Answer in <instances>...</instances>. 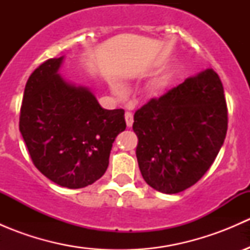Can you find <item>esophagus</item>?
<instances>
[{
  "label": "esophagus",
  "instance_id": "1",
  "mask_svg": "<svg viewBox=\"0 0 250 250\" xmlns=\"http://www.w3.org/2000/svg\"><path fill=\"white\" fill-rule=\"evenodd\" d=\"M125 123H127V127H132L133 125V115L132 112H125Z\"/></svg>",
  "mask_w": 250,
  "mask_h": 250
}]
</instances>
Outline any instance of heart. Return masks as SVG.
<instances>
[{
	"instance_id": "obj_1",
	"label": "heart",
	"mask_w": 250,
	"mask_h": 250,
	"mask_svg": "<svg viewBox=\"0 0 250 250\" xmlns=\"http://www.w3.org/2000/svg\"><path fill=\"white\" fill-rule=\"evenodd\" d=\"M115 88H116V90H117L118 93H122V92H123V87H122V85L116 84V85H115Z\"/></svg>"
}]
</instances>
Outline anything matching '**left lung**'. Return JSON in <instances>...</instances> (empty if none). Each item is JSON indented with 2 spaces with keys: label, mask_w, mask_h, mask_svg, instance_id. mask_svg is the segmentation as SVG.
<instances>
[{
  "label": "left lung",
  "mask_w": 250,
  "mask_h": 250,
  "mask_svg": "<svg viewBox=\"0 0 250 250\" xmlns=\"http://www.w3.org/2000/svg\"><path fill=\"white\" fill-rule=\"evenodd\" d=\"M137 158L144 180L163 193L195 185L215 161L228 132V106L218 74L188 77L134 113Z\"/></svg>",
  "instance_id": "1"
}]
</instances>
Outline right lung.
Masks as SVG:
<instances>
[{"mask_svg":"<svg viewBox=\"0 0 250 250\" xmlns=\"http://www.w3.org/2000/svg\"><path fill=\"white\" fill-rule=\"evenodd\" d=\"M64 57L48 59L25 85L19 129L35 167L62 188H81L102 178L125 110L103 109L95 95L58 74Z\"/></svg>","mask_w":250,"mask_h":250,"instance_id":"1","label":"right lung"}]
</instances>
